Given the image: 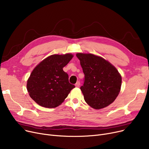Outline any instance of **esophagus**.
Segmentation results:
<instances>
[{"label":"esophagus","mask_w":149,"mask_h":149,"mask_svg":"<svg viewBox=\"0 0 149 149\" xmlns=\"http://www.w3.org/2000/svg\"><path fill=\"white\" fill-rule=\"evenodd\" d=\"M75 86H76L77 88L80 87V81H77V82L75 83Z\"/></svg>","instance_id":"1"}]
</instances>
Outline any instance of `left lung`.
<instances>
[{
    "instance_id": "8db88e82",
    "label": "left lung",
    "mask_w": 149,
    "mask_h": 149,
    "mask_svg": "<svg viewBox=\"0 0 149 149\" xmlns=\"http://www.w3.org/2000/svg\"><path fill=\"white\" fill-rule=\"evenodd\" d=\"M84 74L80 87L90 106L100 109L112 103L120 92L121 76L115 66L103 58L92 54L77 53Z\"/></svg>"
}]
</instances>
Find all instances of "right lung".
Instances as JSON below:
<instances>
[{
    "instance_id": "1",
    "label": "right lung",
    "mask_w": 149,
    "mask_h": 149,
    "mask_svg": "<svg viewBox=\"0 0 149 149\" xmlns=\"http://www.w3.org/2000/svg\"><path fill=\"white\" fill-rule=\"evenodd\" d=\"M72 57L71 54L52 55L34 69L26 86L29 96L38 105L56 107L75 88L69 82L68 74L63 70Z\"/></svg>"
}]
</instances>
